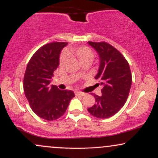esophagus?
<instances>
[{"label": "esophagus", "instance_id": "1", "mask_svg": "<svg viewBox=\"0 0 158 158\" xmlns=\"http://www.w3.org/2000/svg\"><path fill=\"white\" fill-rule=\"evenodd\" d=\"M75 95L77 97H83V96H85V94L81 93L80 91H75Z\"/></svg>", "mask_w": 158, "mask_h": 158}]
</instances>
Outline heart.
Listing matches in <instances>:
<instances>
[{"mask_svg":"<svg viewBox=\"0 0 158 158\" xmlns=\"http://www.w3.org/2000/svg\"><path fill=\"white\" fill-rule=\"evenodd\" d=\"M69 54H73V55L77 56L83 64L85 62H87V61L90 62L93 60L94 57V52L88 47H71L66 52H62L61 54L60 58H59V64H60V65H64L65 64L67 59H68V55H69Z\"/></svg>","mask_w":158,"mask_h":158,"instance_id":"1","label":"heart"}]
</instances>
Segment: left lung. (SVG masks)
<instances>
[{
	"label": "left lung",
	"mask_w": 158,
	"mask_h": 158,
	"mask_svg": "<svg viewBox=\"0 0 158 158\" xmlns=\"http://www.w3.org/2000/svg\"><path fill=\"white\" fill-rule=\"evenodd\" d=\"M88 44L97 50L100 59L95 79L100 81L102 94H94L96 102L88 108L97 118H108L117 114L126 103L131 86L132 77L129 64L118 50L106 41Z\"/></svg>",
	"instance_id": "8db88e82"
}]
</instances>
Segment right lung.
Returning <instances> with one entry per match:
<instances>
[{
    "instance_id": "right-lung-1",
    "label": "right lung",
    "mask_w": 158,
    "mask_h": 158,
    "mask_svg": "<svg viewBox=\"0 0 158 158\" xmlns=\"http://www.w3.org/2000/svg\"><path fill=\"white\" fill-rule=\"evenodd\" d=\"M67 42H52L40 48L27 64L23 77V91L30 108L46 120L60 118L75 97L70 90H59L50 85L59 64V54Z\"/></svg>"
}]
</instances>
